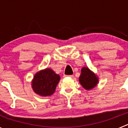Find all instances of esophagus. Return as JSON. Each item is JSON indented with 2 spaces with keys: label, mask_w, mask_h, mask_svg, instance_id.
I'll list each match as a JSON object with an SVG mask.
<instances>
[{
  "label": "esophagus",
  "mask_w": 128,
  "mask_h": 128,
  "mask_svg": "<svg viewBox=\"0 0 128 128\" xmlns=\"http://www.w3.org/2000/svg\"><path fill=\"white\" fill-rule=\"evenodd\" d=\"M65 77H70L71 78H74V75H69V76H64Z\"/></svg>",
  "instance_id": "obj_1"
}]
</instances>
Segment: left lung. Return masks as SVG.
<instances>
[{
  "instance_id": "1",
  "label": "left lung",
  "mask_w": 128,
  "mask_h": 128,
  "mask_svg": "<svg viewBox=\"0 0 128 128\" xmlns=\"http://www.w3.org/2000/svg\"><path fill=\"white\" fill-rule=\"evenodd\" d=\"M79 81L84 88L90 90L97 86L99 82V78L88 67H82Z\"/></svg>"
}]
</instances>
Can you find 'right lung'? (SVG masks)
I'll return each mask as SVG.
<instances>
[{"instance_id": "add662e5", "label": "right lung", "mask_w": 128, "mask_h": 128, "mask_svg": "<svg viewBox=\"0 0 128 128\" xmlns=\"http://www.w3.org/2000/svg\"><path fill=\"white\" fill-rule=\"evenodd\" d=\"M60 76L51 68H46L35 74L32 81V88L36 94L41 96H51L55 92Z\"/></svg>"}]
</instances>
